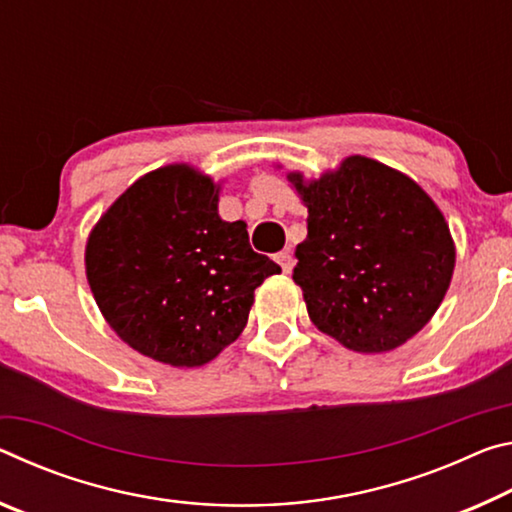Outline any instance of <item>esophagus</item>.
Listing matches in <instances>:
<instances>
[{"label":"esophagus","instance_id":"obj_1","mask_svg":"<svg viewBox=\"0 0 512 512\" xmlns=\"http://www.w3.org/2000/svg\"><path fill=\"white\" fill-rule=\"evenodd\" d=\"M274 261L281 265L283 274H290V272H292V267H295V258H292V254H290L288 249H286V251H279V254L274 256Z\"/></svg>","mask_w":512,"mask_h":512}]
</instances>
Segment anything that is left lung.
<instances>
[{
    "mask_svg": "<svg viewBox=\"0 0 512 512\" xmlns=\"http://www.w3.org/2000/svg\"><path fill=\"white\" fill-rule=\"evenodd\" d=\"M288 181L308 208L292 279L317 329L358 354L392 351L420 333L456 267L438 204L404 172L358 154L320 179L288 172Z\"/></svg>",
    "mask_w": 512,
    "mask_h": 512,
    "instance_id": "1",
    "label": "left lung"
}]
</instances>
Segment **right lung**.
Here are the masks:
<instances>
[{"label": "right lung", "mask_w": 512, "mask_h": 512, "mask_svg": "<svg viewBox=\"0 0 512 512\" xmlns=\"http://www.w3.org/2000/svg\"><path fill=\"white\" fill-rule=\"evenodd\" d=\"M220 183L188 163L147 172L92 226L86 276L108 326L138 354L201 367L247 326L254 290L281 267L217 213Z\"/></svg>", "instance_id": "right-lung-1"}]
</instances>
